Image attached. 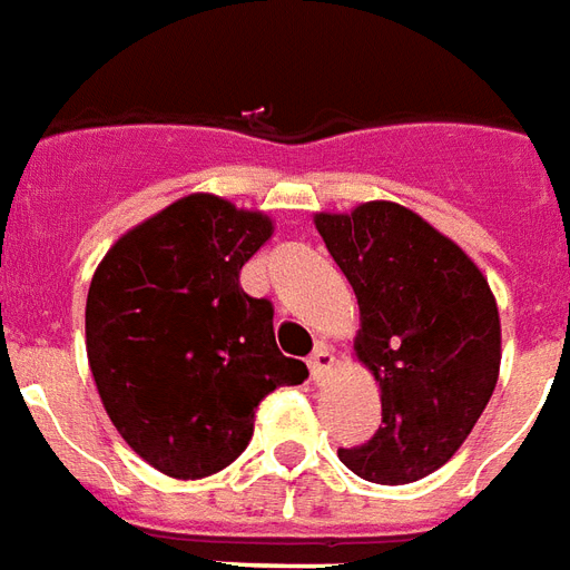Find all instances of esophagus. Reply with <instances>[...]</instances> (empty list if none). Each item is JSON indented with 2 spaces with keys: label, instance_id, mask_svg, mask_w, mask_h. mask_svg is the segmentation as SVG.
Segmentation results:
<instances>
[{
  "label": "esophagus",
  "instance_id": "obj_1",
  "mask_svg": "<svg viewBox=\"0 0 570 570\" xmlns=\"http://www.w3.org/2000/svg\"><path fill=\"white\" fill-rule=\"evenodd\" d=\"M307 367H311V380L314 382H323L325 373L332 371L334 367V355L332 350L325 346V343H320L314 353H311V358H307Z\"/></svg>",
  "mask_w": 570,
  "mask_h": 570
}]
</instances>
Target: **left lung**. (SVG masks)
<instances>
[{
  "mask_svg": "<svg viewBox=\"0 0 570 570\" xmlns=\"http://www.w3.org/2000/svg\"><path fill=\"white\" fill-rule=\"evenodd\" d=\"M362 311L358 362L382 391V428L341 460L373 484H410L463 445L499 380L502 328L488 277L397 203L314 217Z\"/></svg>",
  "mask_w": 570,
  "mask_h": 570,
  "instance_id": "8db88e82",
  "label": "left lung"
}]
</instances>
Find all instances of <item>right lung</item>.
Wrapping results in <instances>:
<instances>
[{
	"instance_id": "1",
	"label": "right lung",
	"mask_w": 570,
	"mask_h": 570,
	"mask_svg": "<svg viewBox=\"0 0 570 570\" xmlns=\"http://www.w3.org/2000/svg\"><path fill=\"white\" fill-rule=\"evenodd\" d=\"M275 227L212 194H190L116 242L86 298V353L121 440L169 478L229 466L254 436L259 401L307 380L275 343V307L238 272Z\"/></svg>"
}]
</instances>
